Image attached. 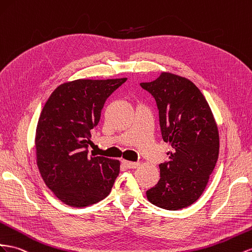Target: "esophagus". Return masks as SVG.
Instances as JSON below:
<instances>
[{"label":"esophagus","instance_id":"1","mask_svg":"<svg viewBox=\"0 0 252 252\" xmlns=\"http://www.w3.org/2000/svg\"><path fill=\"white\" fill-rule=\"evenodd\" d=\"M123 164L127 168H137L140 165V163L139 162H130V161L123 160Z\"/></svg>","mask_w":252,"mask_h":252}]
</instances>
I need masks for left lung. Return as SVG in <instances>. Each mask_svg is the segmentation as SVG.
Listing matches in <instances>:
<instances>
[{"instance_id":"8db88e82","label":"left lung","mask_w":252,"mask_h":252,"mask_svg":"<svg viewBox=\"0 0 252 252\" xmlns=\"http://www.w3.org/2000/svg\"><path fill=\"white\" fill-rule=\"evenodd\" d=\"M140 86L155 98L162 139L173 148L168 161L159 165L160 180L146 192L147 199L171 211L191 206L205 191L219 158L212 111L198 88L185 77L162 73Z\"/></svg>"}]
</instances>
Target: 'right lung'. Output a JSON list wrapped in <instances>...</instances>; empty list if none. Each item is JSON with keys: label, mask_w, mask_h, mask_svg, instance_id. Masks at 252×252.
Wrapping results in <instances>:
<instances>
[{"label": "right lung", "mask_w": 252, "mask_h": 252, "mask_svg": "<svg viewBox=\"0 0 252 252\" xmlns=\"http://www.w3.org/2000/svg\"><path fill=\"white\" fill-rule=\"evenodd\" d=\"M127 78L77 79L57 87L36 129L37 165L46 187L65 205L83 208L109 195L120 162L89 155L91 129L106 99Z\"/></svg>", "instance_id": "right-lung-1"}]
</instances>
